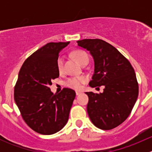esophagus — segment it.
Returning a JSON list of instances; mask_svg holds the SVG:
<instances>
[{
	"instance_id": "34e87169",
	"label": "esophagus",
	"mask_w": 152,
	"mask_h": 152,
	"mask_svg": "<svg viewBox=\"0 0 152 152\" xmlns=\"http://www.w3.org/2000/svg\"><path fill=\"white\" fill-rule=\"evenodd\" d=\"M81 93H82V92H81V91H76V96H79V95H80Z\"/></svg>"
}]
</instances>
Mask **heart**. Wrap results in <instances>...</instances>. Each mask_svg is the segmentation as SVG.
I'll use <instances>...</instances> for the list:
<instances>
[{
	"instance_id": "1",
	"label": "heart",
	"mask_w": 152,
	"mask_h": 152,
	"mask_svg": "<svg viewBox=\"0 0 152 152\" xmlns=\"http://www.w3.org/2000/svg\"><path fill=\"white\" fill-rule=\"evenodd\" d=\"M73 57L76 59L80 65H82L85 60L88 59L89 58L87 56V53L81 50H77L73 53ZM64 63H65V56L60 55L58 57L57 61H56V66L59 72L62 73L64 70ZM87 82V78L85 76H73V77H69L66 79L65 82V85L67 87H70L74 90H79L82 87L83 84Z\"/></svg>"
}]
</instances>
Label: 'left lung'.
<instances>
[{"instance_id": "1", "label": "left lung", "mask_w": 152, "mask_h": 152, "mask_svg": "<svg viewBox=\"0 0 152 152\" xmlns=\"http://www.w3.org/2000/svg\"><path fill=\"white\" fill-rule=\"evenodd\" d=\"M89 50L94 59V73L89 85H104L100 94L87 92V110L92 123L103 130L121 124L128 118L138 96V83L134 70L117 49L100 39L77 41Z\"/></svg>"}]
</instances>
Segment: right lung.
I'll return each mask as SVG.
<instances>
[{
	"instance_id": "obj_1",
	"label": "right lung",
	"mask_w": 152,
	"mask_h": 152,
	"mask_svg": "<svg viewBox=\"0 0 152 152\" xmlns=\"http://www.w3.org/2000/svg\"><path fill=\"white\" fill-rule=\"evenodd\" d=\"M69 42H49L28 56L23 64L14 90V99L24 121L42 134H52L67 124L76 93L63 88L51 93V81L59 77V53Z\"/></svg>"
}]
</instances>
